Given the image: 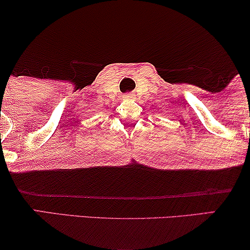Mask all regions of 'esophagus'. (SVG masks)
I'll return each instance as SVG.
<instances>
[{"mask_svg":"<svg viewBox=\"0 0 250 250\" xmlns=\"http://www.w3.org/2000/svg\"><path fill=\"white\" fill-rule=\"evenodd\" d=\"M124 98L126 99V100H129V99H132V98H133V95H132L131 93H127V94H125V95H124Z\"/></svg>","mask_w":250,"mask_h":250,"instance_id":"obj_1","label":"esophagus"}]
</instances>
